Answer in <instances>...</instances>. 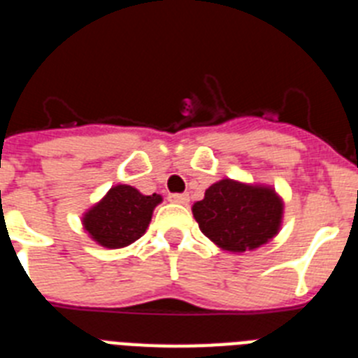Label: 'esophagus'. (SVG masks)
<instances>
[{"label":"esophagus","mask_w":358,"mask_h":358,"mask_svg":"<svg viewBox=\"0 0 358 358\" xmlns=\"http://www.w3.org/2000/svg\"><path fill=\"white\" fill-rule=\"evenodd\" d=\"M168 199L177 204H186L190 201V197H188V194H170L168 195Z\"/></svg>","instance_id":"obj_1"}]
</instances>
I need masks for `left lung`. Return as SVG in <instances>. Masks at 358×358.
<instances>
[{"label":"left lung","instance_id":"8db88e82","mask_svg":"<svg viewBox=\"0 0 358 358\" xmlns=\"http://www.w3.org/2000/svg\"><path fill=\"white\" fill-rule=\"evenodd\" d=\"M194 217L208 239L230 252L255 250L277 234L282 203L270 188L222 179L194 204Z\"/></svg>","mask_w":358,"mask_h":358}]
</instances>
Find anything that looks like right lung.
<instances>
[{
  "label": "right lung",
  "instance_id": "1",
  "mask_svg": "<svg viewBox=\"0 0 358 358\" xmlns=\"http://www.w3.org/2000/svg\"><path fill=\"white\" fill-rule=\"evenodd\" d=\"M161 195H143L132 186L119 185L85 215V230L106 248H123L146 231Z\"/></svg>",
  "mask_w": 358,
  "mask_h": 358
}]
</instances>
